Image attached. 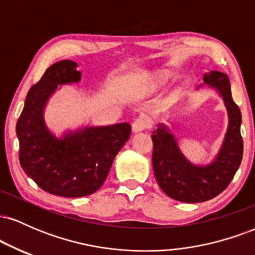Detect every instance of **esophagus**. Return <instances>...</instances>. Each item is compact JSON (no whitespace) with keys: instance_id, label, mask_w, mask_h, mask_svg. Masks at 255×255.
I'll return each instance as SVG.
<instances>
[{"instance_id":"34e87169","label":"esophagus","mask_w":255,"mask_h":255,"mask_svg":"<svg viewBox=\"0 0 255 255\" xmlns=\"http://www.w3.org/2000/svg\"><path fill=\"white\" fill-rule=\"evenodd\" d=\"M151 126V121L150 119L146 118V116H140V118H137L135 121L133 122V125H131V128H133V131H142L145 129H147V128H150Z\"/></svg>"}]
</instances>
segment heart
Listing matches in <instances>:
<instances>
[{
  "label": "heart",
  "mask_w": 255,
  "mask_h": 255,
  "mask_svg": "<svg viewBox=\"0 0 255 255\" xmlns=\"http://www.w3.org/2000/svg\"><path fill=\"white\" fill-rule=\"evenodd\" d=\"M168 80H169V75L164 72L156 73V74H153L151 77V84H152V86H154V87L162 86V85H164Z\"/></svg>",
  "instance_id": "heart-1"
}]
</instances>
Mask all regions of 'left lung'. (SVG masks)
I'll list each match as a JSON object with an SVG mask.
<instances>
[{"label":"left lung","mask_w":255,"mask_h":255,"mask_svg":"<svg viewBox=\"0 0 255 255\" xmlns=\"http://www.w3.org/2000/svg\"><path fill=\"white\" fill-rule=\"evenodd\" d=\"M204 83L218 90L229 114L227 135L215 162L207 166L189 163L164 125H160L151 136L152 165L157 182L168 197L182 203H201L217 197L235 176L244 154V140L240 130L242 116L238 104L233 101L229 78L224 73L212 71L204 75Z\"/></svg>","instance_id":"obj_1"}]
</instances>
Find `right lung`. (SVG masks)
<instances>
[{"instance_id": "right-lung-1", "label": "right lung", "mask_w": 255, "mask_h": 255, "mask_svg": "<svg viewBox=\"0 0 255 255\" xmlns=\"http://www.w3.org/2000/svg\"><path fill=\"white\" fill-rule=\"evenodd\" d=\"M74 61L62 60L46 69L26 96L16 122L19 160L22 170L43 191L66 198L97 192L114 158L129 139L130 125L86 127L55 137L43 120V109L57 85L78 83L81 73Z\"/></svg>"}]
</instances>
